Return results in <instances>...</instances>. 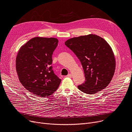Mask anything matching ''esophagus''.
<instances>
[{
	"label": "esophagus",
	"mask_w": 132,
	"mask_h": 132,
	"mask_svg": "<svg viewBox=\"0 0 132 132\" xmlns=\"http://www.w3.org/2000/svg\"><path fill=\"white\" fill-rule=\"evenodd\" d=\"M67 77H68V78H72V74H68L67 76H66Z\"/></svg>",
	"instance_id": "esophagus-1"
}]
</instances>
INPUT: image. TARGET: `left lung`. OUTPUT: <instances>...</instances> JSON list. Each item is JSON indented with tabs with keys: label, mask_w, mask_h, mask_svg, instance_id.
Here are the masks:
<instances>
[{
	"label": "left lung",
	"mask_w": 132,
	"mask_h": 132,
	"mask_svg": "<svg viewBox=\"0 0 132 132\" xmlns=\"http://www.w3.org/2000/svg\"><path fill=\"white\" fill-rule=\"evenodd\" d=\"M65 44L80 60L85 75V82L78 86L81 92L94 94L106 87L115 71L116 59L110 45L95 34L67 40Z\"/></svg>",
	"instance_id": "obj_1"
}]
</instances>
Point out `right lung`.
Here are the masks:
<instances>
[{
    "instance_id": "right-lung-1",
    "label": "right lung",
    "mask_w": 132,
    "mask_h": 132,
    "mask_svg": "<svg viewBox=\"0 0 132 132\" xmlns=\"http://www.w3.org/2000/svg\"><path fill=\"white\" fill-rule=\"evenodd\" d=\"M55 38L36 37L19 49L16 70L21 84L37 96L44 97L57 90L61 80L51 66L52 55L58 45Z\"/></svg>"
}]
</instances>
